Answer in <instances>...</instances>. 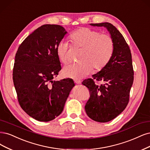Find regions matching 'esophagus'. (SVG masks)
Returning <instances> with one entry per match:
<instances>
[{
    "instance_id": "esophagus-1",
    "label": "esophagus",
    "mask_w": 150,
    "mask_h": 150,
    "mask_svg": "<svg viewBox=\"0 0 150 150\" xmlns=\"http://www.w3.org/2000/svg\"><path fill=\"white\" fill-rule=\"evenodd\" d=\"M74 82L76 84H81V81H79V80H74Z\"/></svg>"
}]
</instances>
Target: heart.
Segmentation results:
<instances>
[{
  "mask_svg": "<svg viewBox=\"0 0 150 150\" xmlns=\"http://www.w3.org/2000/svg\"><path fill=\"white\" fill-rule=\"evenodd\" d=\"M68 39L71 45L81 48L79 55V63L65 67L64 77L81 79L90 74L93 68L99 71L109 63L114 51V43L109 35L101 33L100 31L87 27H82L70 34ZM69 45L61 42L56 51L59 60L64 64L71 61L68 53Z\"/></svg>",
  "mask_w": 150,
  "mask_h": 150,
  "instance_id": "b5f03b06",
  "label": "heart"
}]
</instances>
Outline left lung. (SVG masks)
Here are the masks:
<instances>
[{
  "label": "left lung",
  "mask_w": 150,
  "mask_h": 150,
  "mask_svg": "<svg viewBox=\"0 0 150 150\" xmlns=\"http://www.w3.org/2000/svg\"><path fill=\"white\" fill-rule=\"evenodd\" d=\"M105 27L114 43V51L109 63L92 78L84 79L82 84L90 92V99L85 110L92 120L107 122L117 117L127 106L133 82L134 71L130 47L122 35L110 23H91ZM104 82L99 86L96 82Z\"/></svg>",
  "instance_id": "obj_1"
}]
</instances>
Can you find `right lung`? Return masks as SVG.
Returning <instances> with one entry per match:
<instances>
[{"mask_svg": "<svg viewBox=\"0 0 150 150\" xmlns=\"http://www.w3.org/2000/svg\"><path fill=\"white\" fill-rule=\"evenodd\" d=\"M66 33L60 25H43L23 40L15 54L12 75L18 103L40 122L61 114L75 86L69 78L53 81L61 69L56 48Z\"/></svg>", "mask_w": 150, "mask_h": 150, "instance_id": "add662e5", "label": "right lung"}]
</instances>
